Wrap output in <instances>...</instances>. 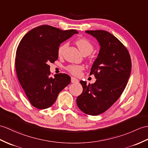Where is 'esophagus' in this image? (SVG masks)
<instances>
[{
    "mask_svg": "<svg viewBox=\"0 0 148 148\" xmlns=\"http://www.w3.org/2000/svg\"><path fill=\"white\" fill-rule=\"evenodd\" d=\"M78 79L77 78H75L74 77H71V82H73V83H77V82H78Z\"/></svg>",
    "mask_w": 148,
    "mask_h": 148,
    "instance_id": "1",
    "label": "esophagus"
}]
</instances>
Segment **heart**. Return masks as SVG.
Segmentation results:
<instances>
[{"label": "heart", "mask_w": 148, "mask_h": 148, "mask_svg": "<svg viewBox=\"0 0 148 148\" xmlns=\"http://www.w3.org/2000/svg\"><path fill=\"white\" fill-rule=\"evenodd\" d=\"M75 44L77 45L78 49H79L81 52L84 55V56H88L90 55L92 52V51L94 50V47L92 45V44L88 41V40L85 38H80L78 39L76 42H75ZM68 46V43H65L62 44L61 45L58 47V56L59 57H61L63 56L64 52L65 50L66 49V48ZM84 69V67L82 66H79V65H76V66H69L67 67V70L69 72L72 74L75 75H79L81 74V72Z\"/></svg>", "instance_id": "obj_1"}]
</instances>
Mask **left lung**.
<instances>
[{
	"label": "left lung",
	"instance_id": "obj_1",
	"mask_svg": "<svg viewBox=\"0 0 148 148\" xmlns=\"http://www.w3.org/2000/svg\"><path fill=\"white\" fill-rule=\"evenodd\" d=\"M86 33L95 37L100 46L90 72L97 81L88 85L80 81L83 91L76 102L82 112L98 115L107 110L125 90L131 72V59L127 49L112 34L103 30Z\"/></svg>",
	"mask_w": 148,
	"mask_h": 148
}]
</instances>
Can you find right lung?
<instances>
[{"label": "right lung", "mask_w": 148, "mask_h": 148, "mask_svg": "<svg viewBox=\"0 0 148 148\" xmlns=\"http://www.w3.org/2000/svg\"><path fill=\"white\" fill-rule=\"evenodd\" d=\"M75 33L78 32L75 29L63 31L42 25L30 30L21 40L16 51V74L26 97L35 108H49L70 83L71 77L66 74L51 77L49 64L58 59L60 44Z\"/></svg>", "instance_id": "1"}]
</instances>
